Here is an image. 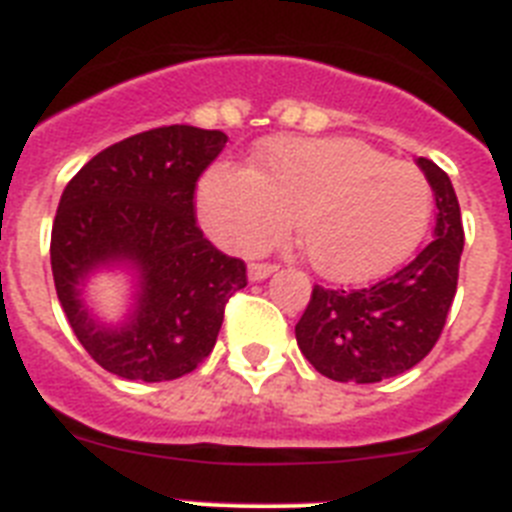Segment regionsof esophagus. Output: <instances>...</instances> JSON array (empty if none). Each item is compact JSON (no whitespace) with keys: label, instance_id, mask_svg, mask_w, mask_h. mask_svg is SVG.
<instances>
[{"label":"esophagus","instance_id":"1","mask_svg":"<svg viewBox=\"0 0 512 512\" xmlns=\"http://www.w3.org/2000/svg\"><path fill=\"white\" fill-rule=\"evenodd\" d=\"M275 273V265H268V262H252L247 275H250V281H265L268 275Z\"/></svg>","mask_w":512,"mask_h":512}]
</instances>
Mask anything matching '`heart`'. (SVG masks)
<instances>
[{
  "instance_id": "obj_1",
  "label": "heart",
  "mask_w": 512,
  "mask_h": 512,
  "mask_svg": "<svg viewBox=\"0 0 512 512\" xmlns=\"http://www.w3.org/2000/svg\"><path fill=\"white\" fill-rule=\"evenodd\" d=\"M433 193L417 167L355 139H270L250 170L206 175L198 213L221 247L255 252L288 224L309 265L335 283H366L415 252Z\"/></svg>"
}]
</instances>
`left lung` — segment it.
<instances>
[{
    "mask_svg": "<svg viewBox=\"0 0 512 512\" xmlns=\"http://www.w3.org/2000/svg\"><path fill=\"white\" fill-rule=\"evenodd\" d=\"M435 195L433 242L376 286L332 291L314 286L296 324V342L322 376L376 384L410 371L438 342L459 283L464 252L459 198L446 172L417 159Z\"/></svg>",
    "mask_w": 512,
    "mask_h": 512,
    "instance_id": "8db88e82",
    "label": "left lung"
}]
</instances>
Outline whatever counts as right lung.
Returning a JSON list of instances; mask_svg holds the SVG:
<instances>
[{"label":"right lung","instance_id":"obj_1","mask_svg":"<svg viewBox=\"0 0 512 512\" xmlns=\"http://www.w3.org/2000/svg\"><path fill=\"white\" fill-rule=\"evenodd\" d=\"M226 133L164 126L102 149L71 177L51 231L61 309L82 348L128 381H172L216 345L226 301L247 268L195 224V182L226 146ZM137 275L127 319L105 325L83 306L81 286L100 267Z\"/></svg>","mask_w":512,"mask_h":512}]
</instances>
